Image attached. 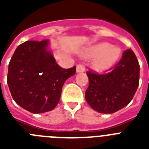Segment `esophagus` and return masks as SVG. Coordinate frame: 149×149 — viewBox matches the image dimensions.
Instances as JSON below:
<instances>
[{
	"label": "esophagus",
	"mask_w": 149,
	"mask_h": 149,
	"mask_svg": "<svg viewBox=\"0 0 149 149\" xmlns=\"http://www.w3.org/2000/svg\"><path fill=\"white\" fill-rule=\"evenodd\" d=\"M85 71V65L82 63H80L77 65V72H82Z\"/></svg>",
	"instance_id": "esophagus-1"
}]
</instances>
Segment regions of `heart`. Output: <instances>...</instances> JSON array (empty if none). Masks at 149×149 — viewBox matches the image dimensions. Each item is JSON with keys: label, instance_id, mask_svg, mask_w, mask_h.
Masks as SVG:
<instances>
[{"label": "heart", "instance_id": "heart-1", "mask_svg": "<svg viewBox=\"0 0 149 149\" xmlns=\"http://www.w3.org/2000/svg\"><path fill=\"white\" fill-rule=\"evenodd\" d=\"M121 51L118 47L107 42L96 45L89 51V56L96 58L95 68L99 71L112 66L118 60Z\"/></svg>", "mask_w": 149, "mask_h": 149}]
</instances>
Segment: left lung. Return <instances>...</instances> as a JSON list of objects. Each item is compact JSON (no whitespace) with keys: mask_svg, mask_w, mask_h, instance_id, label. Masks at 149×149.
<instances>
[{"mask_svg":"<svg viewBox=\"0 0 149 149\" xmlns=\"http://www.w3.org/2000/svg\"><path fill=\"white\" fill-rule=\"evenodd\" d=\"M139 64L131 49L108 73L98 74L89 70V86L85 98L89 106L101 113H113L128 104L139 86Z\"/></svg>","mask_w":149,"mask_h":149,"instance_id":"8db88e82","label":"left lung"}]
</instances>
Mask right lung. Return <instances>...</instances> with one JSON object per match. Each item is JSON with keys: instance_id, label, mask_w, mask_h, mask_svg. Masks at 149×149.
Segmentation results:
<instances>
[{"instance_id": "obj_1", "label": "right lung", "mask_w": 149, "mask_h": 149, "mask_svg": "<svg viewBox=\"0 0 149 149\" xmlns=\"http://www.w3.org/2000/svg\"><path fill=\"white\" fill-rule=\"evenodd\" d=\"M48 40H29L18 46L9 63L7 84L12 97L22 108L42 113L55 108L62 88L76 67L63 68L47 51Z\"/></svg>"}]
</instances>
